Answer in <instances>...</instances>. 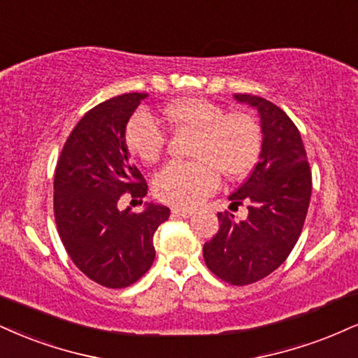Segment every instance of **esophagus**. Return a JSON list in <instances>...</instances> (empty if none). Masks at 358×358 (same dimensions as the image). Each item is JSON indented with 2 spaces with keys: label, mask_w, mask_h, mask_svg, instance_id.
Returning a JSON list of instances; mask_svg holds the SVG:
<instances>
[{
  "label": "esophagus",
  "mask_w": 358,
  "mask_h": 358,
  "mask_svg": "<svg viewBox=\"0 0 358 358\" xmlns=\"http://www.w3.org/2000/svg\"><path fill=\"white\" fill-rule=\"evenodd\" d=\"M171 213H173V217L190 218L192 215H193V210H188V208H171Z\"/></svg>",
  "instance_id": "34e87169"
}]
</instances>
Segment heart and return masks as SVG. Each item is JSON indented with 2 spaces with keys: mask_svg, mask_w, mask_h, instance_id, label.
I'll list each match as a JSON object with an SVG mask.
<instances>
[{
  "mask_svg": "<svg viewBox=\"0 0 358 358\" xmlns=\"http://www.w3.org/2000/svg\"><path fill=\"white\" fill-rule=\"evenodd\" d=\"M162 118L173 130L195 133L188 163L173 162L153 178L155 195L168 205L193 208L218 187V171L225 178H242L255 166L262 148V131L247 113H225L203 98H182L165 106ZM124 140L140 162L155 163L165 136L148 115L138 113L127 127Z\"/></svg>",
  "mask_w": 358,
  "mask_h": 358,
  "instance_id": "heart-1",
  "label": "heart"
}]
</instances>
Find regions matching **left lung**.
<instances>
[{
    "label": "left lung",
    "instance_id": "1",
    "mask_svg": "<svg viewBox=\"0 0 358 358\" xmlns=\"http://www.w3.org/2000/svg\"><path fill=\"white\" fill-rule=\"evenodd\" d=\"M258 111L262 148L258 163L242 187L228 196L248 203V217L218 213L220 228L203 245L205 264L231 285H248L278 268L302 234L312 195V173L295 123L272 101L255 94H234ZM230 205V208H231Z\"/></svg>",
    "mask_w": 358,
    "mask_h": 358
}]
</instances>
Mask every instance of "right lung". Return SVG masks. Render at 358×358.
Listing matches in <instances>:
<instances>
[{
    "mask_svg": "<svg viewBox=\"0 0 358 358\" xmlns=\"http://www.w3.org/2000/svg\"><path fill=\"white\" fill-rule=\"evenodd\" d=\"M146 93H124L85 113L55 171V220L68 255L86 277L124 288L148 272L153 235L170 208L146 201L140 213L118 208L124 193L143 198V175L128 152L127 124Z\"/></svg>",
    "mask_w": 358,
    "mask_h": 358,
    "instance_id": "1",
    "label": "right lung"
}]
</instances>
